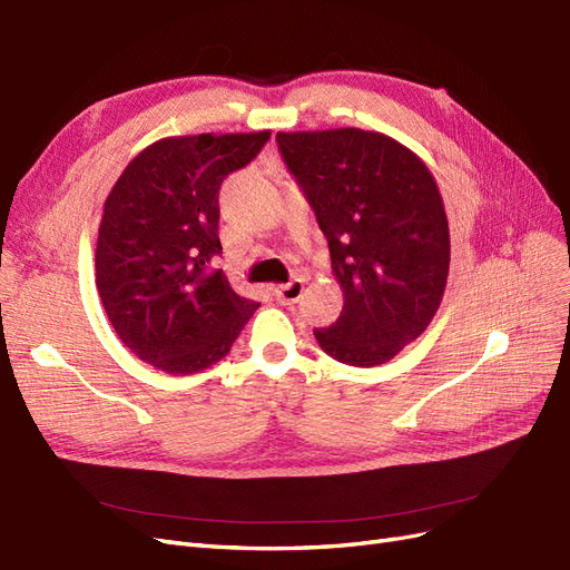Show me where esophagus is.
Returning a JSON list of instances; mask_svg holds the SVG:
<instances>
[{"mask_svg":"<svg viewBox=\"0 0 570 570\" xmlns=\"http://www.w3.org/2000/svg\"><path fill=\"white\" fill-rule=\"evenodd\" d=\"M303 291H305V284H303L301 279H293V282H288V284L274 286V296H277V301H279L282 305H293V303L301 301Z\"/></svg>","mask_w":570,"mask_h":570,"instance_id":"1","label":"esophagus"}]
</instances>
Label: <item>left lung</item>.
I'll list each match as a JSON object with an SVG mask.
<instances>
[{"label": "left lung", "instance_id": "8db88e82", "mask_svg": "<svg viewBox=\"0 0 570 570\" xmlns=\"http://www.w3.org/2000/svg\"><path fill=\"white\" fill-rule=\"evenodd\" d=\"M328 242L341 317L315 328L322 351L376 366L426 332L443 303L450 227L426 163L405 144L357 127L277 132Z\"/></svg>", "mask_w": 570, "mask_h": 570}]
</instances>
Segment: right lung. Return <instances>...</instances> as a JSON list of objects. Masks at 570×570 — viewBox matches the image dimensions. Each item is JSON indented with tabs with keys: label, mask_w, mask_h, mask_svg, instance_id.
I'll return each mask as SVG.
<instances>
[{
	"label": "right lung",
	"mask_w": 570,
	"mask_h": 570,
	"mask_svg": "<svg viewBox=\"0 0 570 570\" xmlns=\"http://www.w3.org/2000/svg\"><path fill=\"white\" fill-rule=\"evenodd\" d=\"M269 130L163 137L139 151L106 196L97 238V291L120 341L165 374L223 360L261 305L223 269L217 194L261 154Z\"/></svg>",
	"instance_id": "1"
}]
</instances>
